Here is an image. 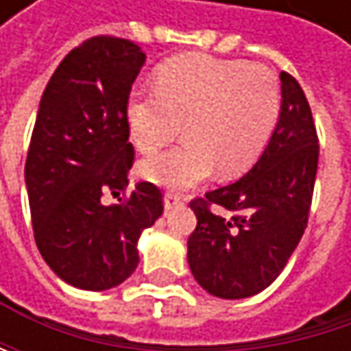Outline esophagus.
<instances>
[{"mask_svg":"<svg viewBox=\"0 0 351 351\" xmlns=\"http://www.w3.org/2000/svg\"><path fill=\"white\" fill-rule=\"evenodd\" d=\"M180 205H182V197H180V195H176V193H167V195H165V209H167V211L176 209V207H180Z\"/></svg>","mask_w":351,"mask_h":351,"instance_id":"obj_1","label":"esophagus"}]
</instances>
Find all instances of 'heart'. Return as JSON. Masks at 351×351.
<instances>
[{"instance_id": "b5f03b06", "label": "heart", "mask_w": 351, "mask_h": 351, "mask_svg": "<svg viewBox=\"0 0 351 351\" xmlns=\"http://www.w3.org/2000/svg\"><path fill=\"white\" fill-rule=\"evenodd\" d=\"M280 85L264 64L180 54L156 75V91H132L125 117L136 148L152 154L184 125L186 142L140 165V175L182 191L215 173L232 178L262 154L280 117Z\"/></svg>"}]
</instances>
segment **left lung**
I'll return each mask as SVG.
<instances>
[{
	"label": "left lung",
	"instance_id": "1",
	"mask_svg": "<svg viewBox=\"0 0 351 351\" xmlns=\"http://www.w3.org/2000/svg\"><path fill=\"white\" fill-rule=\"evenodd\" d=\"M280 117L254 167L234 184L193 201L197 228L186 242L195 280L213 297L245 299L270 287L307 228L319 140L301 85L280 73ZM209 204L234 215L215 216Z\"/></svg>",
	"mask_w": 351,
	"mask_h": 351
}]
</instances>
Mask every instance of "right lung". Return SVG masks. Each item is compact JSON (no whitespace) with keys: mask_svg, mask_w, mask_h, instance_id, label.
I'll list each match as a JSON object with an SVG mask.
<instances>
[{"mask_svg":"<svg viewBox=\"0 0 351 351\" xmlns=\"http://www.w3.org/2000/svg\"><path fill=\"white\" fill-rule=\"evenodd\" d=\"M144 62L138 44L95 36L64 56L40 99L26 158L36 245L58 278L83 291L121 285L140 262L142 232L162 215L152 182H136L123 203L101 201L130 182L125 107Z\"/></svg>","mask_w":351,"mask_h":351,"instance_id":"add662e5","label":"right lung"}]
</instances>
